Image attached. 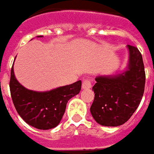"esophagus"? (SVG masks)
<instances>
[{"label":"esophagus","instance_id":"esophagus-1","mask_svg":"<svg viewBox=\"0 0 154 154\" xmlns=\"http://www.w3.org/2000/svg\"><path fill=\"white\" fill-rule=\"evenodd\" d=\"M92 87V83H91V81L90 80H87V79H85V80H84L83 81V83H82V89H90Z\"/></svg>","mask_w":154,"mask_h":154}]
</instances>
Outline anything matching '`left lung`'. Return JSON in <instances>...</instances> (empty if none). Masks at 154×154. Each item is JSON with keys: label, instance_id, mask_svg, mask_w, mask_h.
Returning a JSON list of instances; mask_svg holds the SVG:
<instances>
[{"label": "left lung", "instance_id": "8db88e82", "mask_svg": "<svg viewBox=\"0 0 154 154\" xmlns=\"http://www.w3.org/2000/svg\"><path fill=\"white\" fill-rule=\"evenodd\" d=\"M129 59L125 71L117 75L98 76L93 86L94 100L90 108L95 121L105 127L127 122L136 111L144 92L145 72L142 54L128 45Z\"/></svg>", "mask_w": 154, "mask_h": 154}]
</instances>
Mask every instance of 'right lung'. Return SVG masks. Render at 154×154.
<instances>
[{
	"label": "right lung",
	"mask_w": 154,
	"mask_h": 154,
	"mask_svg": "<svg viewBox=\"0 0 154 154\" xmlns=\"http://www.w3.org/2000/svg\"><path fill=\"white\" fill-rule=\"evenodd\" d=\"M81 85L82 82L79 80L50 91L36 92L19 84L15 77L13 65L11 68L10 89L14 106L18 115L28 125L37 129L47 130L60 124L68 102L79 94Z\"/></svg>",
	"instance_id": "1"
}]
</instances>
